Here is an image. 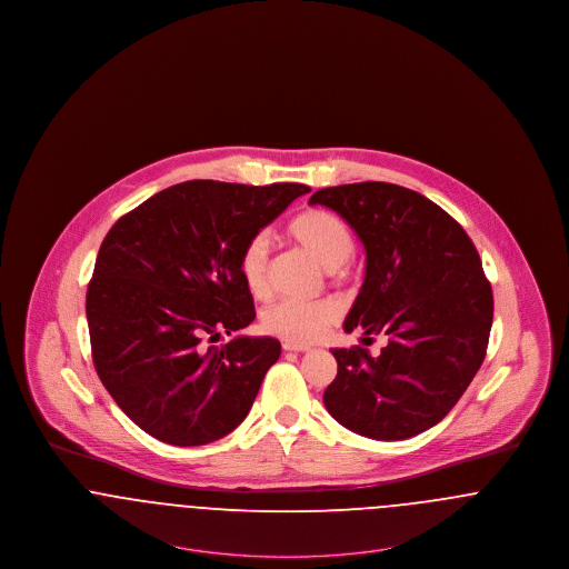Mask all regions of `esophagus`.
<instances>
[{"instance_id": "1", "label": "esophagus", "mask_w": 569, "mask_h": 569, "mask_svg": "<svg viewBox=\"0 0 569 569\" xmlns=\"http://www.w3.org/2000/svg\"><path fill=\"white\" fill-rule=\"evenodd\" d=\"M283 350L286 352H307L309 346H302V343H290V341H283Z\"/></svg>"}]
</instances>
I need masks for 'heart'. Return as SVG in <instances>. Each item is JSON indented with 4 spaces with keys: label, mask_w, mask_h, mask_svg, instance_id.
<instances>
[{
    "label": "heart",
    "mask_w": 569,
    "mask_h": 569,
    "mask_svg": "<svg viewBox=\"0 0 569 569\" xmlns=\"http://www.w3.org/2000/svg\"><path fill=\"white\" fill-rule=\"evenodd\" d=\"M286 237L307 251L320 267L330 272H341L352 258V230L341 217L332 216L322 209H309L295 217L286 226ZM239 274L247 292L253 298L271 295L269 286V241L258 234L247 241L239 256ZM339 318V305L330 298L311 302L283 300L264 311L262 330L290 343H311L325 335L326 328Z\"/></svg>",
    "instance_id": "b5f03b06"
}]
</instances>
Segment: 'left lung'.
Returning a JSON list of instances; mask_svg holds the SVG:
<instances>
[{"instance_id":"1","label":"left lung","mask_w":569,"mask_h":569,"mask_svg":"<svg viewBox=\"0 0 569 569\" xmlns=\"http://www.w3.org/2000/svg\"><path fill=\"white\" fill-rule=\"evenodd\" d=\"M309 204L343 217L367 251L365 281L343 322L365 348L330 350L337 378L328 413L353 433L397 441L435 427L457 406L487 356L492 290L476 244L427 196L365 181L318 190Z\"/></svg>"}]
</instances>
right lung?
<instances>
[{"mask_svg": "<svg viewBox=\"0 0 569 569\" xmlns=\"http://www.w3.org/2000/svg\"><path fill=\"white\" fill-rule=\"evenodd\" d=\"M302 183L186 181L119 217L87 288L96 371L144 433L204 446L249 413L281 343L232 335L256 318L239 256Z\"/></svg>", "mask_w": 569, "mask_h": 569, "instance_id": "add662e5", "label": "right lung"}]
</instances>
